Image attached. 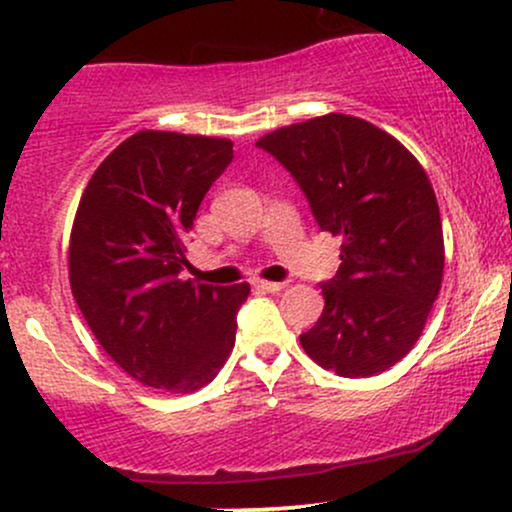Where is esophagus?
Returning <instances> with one entry per match:
<instances>
[{
  "label": "esophagus",
  "instance_id": "1",
  "mask_svg": "<svg viewBox=\"0 0 512 512\" xmlns=\"http://www.w3.org/2000/svg\"><path fill=\"white\" fill-rule=\"evenodd\" d=\"M255 289L260 291H267V293H279L286 289V284H281V281H255Z\"/></svg>",
  "mask_w": 512,
  "mask_h": 512
}]
</instances>
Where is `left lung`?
Instances as JSON below:
<instances>
[{
  "label": "left lung",
  "instance_id": "left-lung-1",
  "mask_svg": "<svg viewBox=\"0 0 512 512\" xmlns=\"http://www.w3.org/2000/svg\"><path fill=\"white\" fill-rule=\"evenodd\" d=\"M303 187L317 226L342 238L325 310L301 344L344 378L392 368L419 342L443 284L436 192L414 154L373 122L327 113L257 139Z\"/></svg>",
  "mask_w": 512,
  "mask_h": 512
}]
</instances>
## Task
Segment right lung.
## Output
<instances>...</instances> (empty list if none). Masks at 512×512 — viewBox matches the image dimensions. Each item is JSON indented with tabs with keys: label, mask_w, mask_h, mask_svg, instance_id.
Returning <instances> with one entry per match:
<instances>
[{
	"label": "right lung",
	"mask_w": 512,
	"mask_h": 512,
	"mask_svg": "<svg viewBox=\"0 0 512 512\" xmlns=\"http://www.w3.org/2000/svg\"><path fill=\"white\" fill-rule=\"evenodd\" d=\"M233 142L142 129L88 180L69 236V284L103 351L137 383L187 395L236 344L250 284L180 279L199 204Z\"/></svg>",
	"instance_id": "obj_1"
}]
</instances>
